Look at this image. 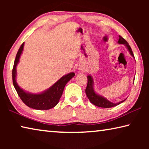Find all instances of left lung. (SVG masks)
I'll return each instance as SVG.
<instances>
[{"label": "left lung", "instance_id": "1", "mask_svg": "<svg viewBox=\"0 0 149 149\" xmlns=\"http://www.w3.org/2000/svg\"><path fill=\"white\" fill-rule=\"evenodd\" d=\"M118 43L120 45H124V46L127 48V50L129 51L131 56L135 58L134 55L133 54L132 50L131 49L129 44H128L127 42L126 41L123 37H121L120 35H119V39H118ZM134 80L135 79H133V81H134ZM85 93H86L89 101L91 102L93 104L101 108L114 107H116V106L120 104V103L124 102L125 100L127 99V98H126V99L122 100V101L118 102L117 103H113L112 102H110V100L106 99V98L103 97V96L98 94V93L95 92V91L94 89V80H93V78L91 75H87V85L86 89H85Z\"/></svg>", "mask_w": 149, "mask_h": 149}]
</instances>
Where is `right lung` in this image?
I'll return each mask as SVG.
<instances>
[{
    "instance_id": "obj_1",
    "label": "right lung",
    "mask_w": 149,
    "mask_h": 149,
    "mask_svg": "<svg viewBox=\"0 0 149 149\" xmlns=\"http://www.w3.org/2000/svg\"><path fill=\"white\" fill-rule=\"evenodd\" d=\"M24 47V42L21 45L17 52L13 70H12V81H13L14 88L16 89L20 99L27 107L40 110H49L54 108L59 102L65 85L73 77H74L75 74L74 72H70L69 74L64 75L49 89L41 93H32L26 91L20 87L16 82V68L19 62L20 56L23 52Z\"/></svg>"
}]
</instances>
